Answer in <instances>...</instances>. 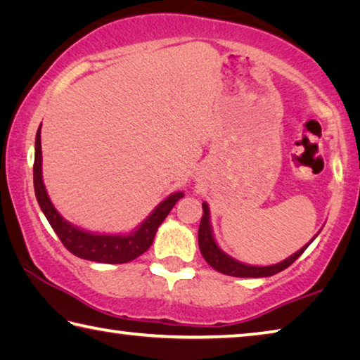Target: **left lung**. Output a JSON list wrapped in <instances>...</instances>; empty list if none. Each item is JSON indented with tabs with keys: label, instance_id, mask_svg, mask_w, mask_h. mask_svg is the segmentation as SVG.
Instances as JSON below:
<instances>
[{
	"label": "left lung",
	"instance_id": "1",
	"mask_svg": "<svg viewBox=\"0 0 360 360\" xmlns=\"http://www.w3.org/2000/svg\"><path fill=\"white\" fill-rule=\"evenodd\" d=\"M203 216L202 221H200V227H198V246L200 251H202V255L205 260L214 268V270L224 273V275L229 276H238V278H265V276H273L276 273L285 270V268L290 266L294 262L300 257V255L304 252L309 245H311V240L307 246H303L300 251H297L294 255H290L289 259L283 260L281 264L276 265H270V266H252V265H245L241 262L231 259L230 255L222 252L219 246L216 245L214 236H212V230H211V224H210V208L208 205L203 203Z\"/></svg>",
	"mask_w": 360,
	"mask_h": 360
}]
</instances>
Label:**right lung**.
Returning <instances> with one entry per match:
<instances>
[{
    "label": "right lung",
    "mask_w": 360,
    "mask_h": 360,
    "mask_svg": "<svg viewBox=\"0 0 360 360\" xmlns=\"http://www.w3.org/2000/svg\"><path fill=\"white\" fill-rule=\"evenodd\" d=\"M41 127L36 133L34 143V165H33V182H34V193L36 200L44 212L46 219L51 224L53 231L58 235L60 241L76 257L85 260L101 262V264H127L133 259H136L143 252L148 251L152 241H154L155 231L165 217L169 214L179 198L184 197L182 192L172 193L167 200L157 206L152 211V214L139 225V227L131 231L130 235H95L76 229L75 225L66 222L65 219L58 214V211L53 208L51 198L46 192L44 182H42L41 173Z\"/></svg>",
    "instance_id": "add662e5"
}]
</instances>
